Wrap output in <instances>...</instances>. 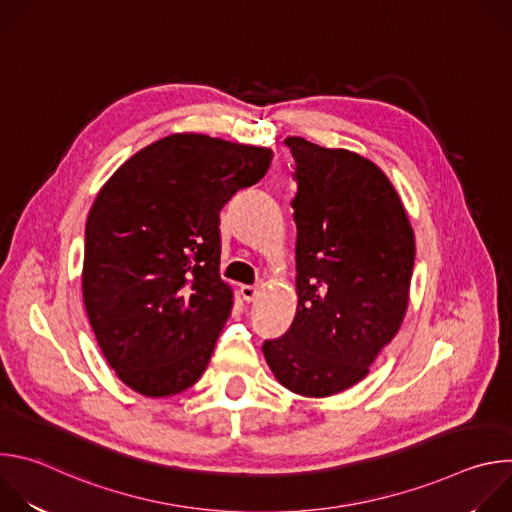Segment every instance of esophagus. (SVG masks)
Listing matches in <instances>:
<instances>
[{
    "label": "esophagus",
    "mask_w": 512,
    "mask_h": 512,
    "mask_svg": "<svg viewBox=\"0 0 512 512\" xmlns=\"http://www.w3.org/2000/svg\"><path fill=\"white\" fill-rule=\"evenodd\" d=\"M241 296L245 302H253L259 296V287L257 285H241Z\"/></svg>",
    "instance_id": "1"
}]
</instances>
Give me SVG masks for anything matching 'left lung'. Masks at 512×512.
I'll use <instances>...</instances> for the list:
<instances>
[{
	"label": "left lung",
	"instance_id": "obj_1",
	"mask_svg": "<svg viewBox=\"0 0 512 512\" xmlns=\"http://www.w3.org/2000/svg\"><path fill=\"white\" fill-rule=\"evenodd\" d=\"M298 192V314L263 342L277 381L304 397L336 395L369 373L397 334L409 298L415 241L387 176L348 150L287 137Z\"/></svg>",
	"mask_w": 512,
	"mask_h": 512
}]
</instances>
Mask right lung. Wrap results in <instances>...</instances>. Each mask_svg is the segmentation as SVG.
<instances>
[{"label":"right lung","mask_w":512,"mask_h":512,"mask_svg":"<svg viewBox=\"0 0 512 512\" xmlns=\"http://www.w3.org/2000/svg\"><path fill=\"white\" fill-rule=\"evenodd\" d=\"M273 152L200 133L127 160L85 229L83 298L119 379L148 397L192 387L233 310L221 279V208L257 184Z\"/></svg>","instance_id":"obj_1"}]
</instances>
